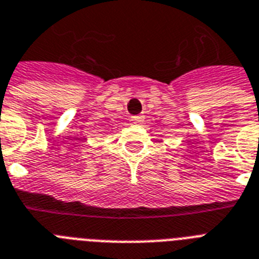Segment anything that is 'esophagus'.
I'll use <instances>...</instances> for the list:
<instances>
[{
    "label": "esophagus",
    "instance_id": "esophagus-1",
    "mask_svg": "<svg viewBox=\"0 0 259 259\" xmlns=\"http://www.w3.org/2000/svg\"><path fill=\"white\" fill-rule=\"evenodd\" d=\"M130 119H132V122L133 123H141L144 121V117H142V115H133Z\"/></svg>",
    "mask_w": 259,
    "mask_h": 259
}]
</instances>
